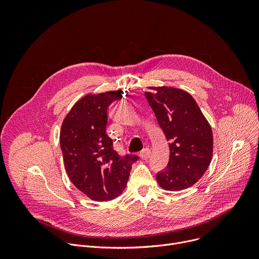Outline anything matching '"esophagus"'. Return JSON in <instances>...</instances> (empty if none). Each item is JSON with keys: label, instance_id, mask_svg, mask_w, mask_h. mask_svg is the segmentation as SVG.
Returning a JSON list of instances; mask_svg holds the SVG:
<instances>
[{"label": "esophagus", "instance_id": "34e87169", "mask_svg": "<svg viewBox=\"0 0 259 259\" xmlns=\"http://www.w3.org/2000/svg\"><path fill=\"white\" fill-rule=\"evenodd\" d=\"M150 156H151V150L147 149V147H146V149H143V150L140 152V154H139V157H140L142 160L149 159Z\"/></svg>", "mask_w": 259, "mask_h": 259}]
</instances>
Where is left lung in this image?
I'll return each instance as SVG.
<instances>
[{
    "label": "left lung",
    "instance_id": "obj_1",
    "mask_svg": "<svg viewBox=\"0 0 259 259\" xmlns=\"http://www.w3.org/2000/svg\"><path fill=\"white\" fill-rule=\"evenodd\" d=\"M145 97L169 141V162L156 177L169 192L186 190L204 175L213 155L212 129L195 99L187 91L149 87Z\"/></svg>",
    "mask_w": 259,
    "mask_h": 259
}]
</instances>
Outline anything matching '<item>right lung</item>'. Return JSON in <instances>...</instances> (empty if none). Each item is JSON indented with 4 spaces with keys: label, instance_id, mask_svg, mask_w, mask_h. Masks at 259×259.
I'll use <instances>...</instances> for the list:
<instances>
[{
    "label": "right lung",
    "instance_id": "right-lung-1",
    "mask_svg": "<svg viewBox=\"0 0 259 259\" xmlns=\"http://www.w3.org/2000/svg\"><path fill=\"white\" fill-rule=\"evenodd\" d=\"M122 90L87 94L65 116L60 130V147L68 178L93 201H110L126 189L136 156L121 158L105 133L108 105Z\"/></svg>",
    "mask_w": 259,
    "mask_h": 259
}]
</instances>
